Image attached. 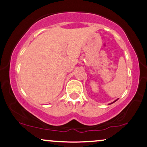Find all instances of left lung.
<instances>
[{
	"mask_svg": "<svg viewBox=\"0 0 147 147\" xmlns=\"http://www.w3.org/2000/svg\"><path fill=\"white\" fill-rule=\"evenodd\" d=\"M117 101V100H116L115 101ZM115 101H113V102H115Z\"/></svg>",
	"mask_w": 147,
	"mask_h": 147,
	"instance_id": "1",
	"label": "left lung"
}]
</instances>
